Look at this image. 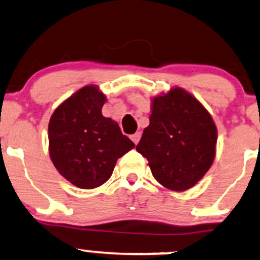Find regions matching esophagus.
Segmentation results:
<instances>
[{
  "mask_svg": "<svg viewBox=\"0 0 260 260\" xmlns=\"http://www.w3.org/2000/svg\"><path fill=\"white\" fill-rule=\"evenodd\" d=\"M140 137H142V134H140V132H136L134 134H132V136H131V139L133 140L134 144H138V142L140 140Z\"/></svg>",
  "mask_w": 260,
  "mask_h": 260,
  "instance_id": "34e87169",
  "label": "esophagus"
}]
</instances>
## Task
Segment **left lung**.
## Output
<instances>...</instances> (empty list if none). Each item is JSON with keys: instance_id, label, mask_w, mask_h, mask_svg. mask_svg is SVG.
I'll use <instances>...</instances> for the list:
<instances>
[{"instance_id": "1", "label": "left lung", "mask_w": 260, "mask_h": 260, "mask_svg": "<svg viewBox=\"0 0 260 260\" xmlns=\"http://www.w3.org/2000/svg\"><path fill=\"white\" fill-rule=\"evenodd\" d=\"M149 121L136 149L155 180L176 192L196 186L215 159L217 129L208 110L177 86L153 98Z\"/></svg>"}]
</instances>
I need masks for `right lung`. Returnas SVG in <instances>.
<instances>
[{
  "label": "right lung",
  "mask_w": 260,
  "mask_h": 260,
  "mask_svg": "<svg viewBox=\"0 0 260 260\" xmlns=\"http://www.w3.org/2000/svg\"><path fill=\"white\" fill-rule=\"evenodd\" d=\"M106 95L86 85L71 95L49 122V151L55 168L82 189H92L111 177L116 162L136 145L117 122L101 113Z\"/></svg>",
  "instance_id": "obj_1"
}]
</instances>
